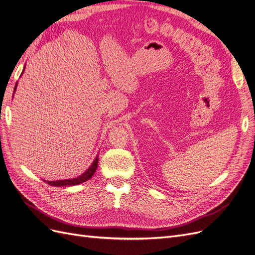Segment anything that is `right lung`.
<instances>
[{"instance_id": "1", "label": "right lung", "mask_w": 255, "mask_h": 255, "mask_svg": "<svg viewBox=\"0 0 255 255\" xmlns=\"http://www.w3.org/2000/svg\"><path fill=\"white\" fill-rule=\"evenodd\" d=\"M25 70V67L22 71V74ZM21 74V75H22ZM16 86H17V83L15 84L14 86V90H13V94L15 92V89H16ZM98 163H99V155L96 156V158H94V161L92 162V164L89 166V168L87 169L86 171H85L84 173H82L81 175H79L78 177H73V178H68V180H59V181H45L47 184L50 185V186H54V187H66V186H74V185H79V184H82L84 182H86L88 180H90V178L92 177V175L94 174V172H96L97 168H98Z\"/></svg>"}]
</instances>
